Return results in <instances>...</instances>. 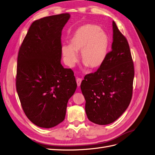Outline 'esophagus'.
<instances>
[{"instance_id": "1", "label": "esophagus", "mask_w": 155, "mask_h": 155, "mask_svg": "<svg viewBox=\"0 0 155 155\" xmlns=\"http://www.w3.org/2000/svg\"><path fill=\"white\" fill-rule=\"evenodd\" d=\"M81 81H82V79L81 78H78L76 79V83H77V85L78 87H80V85H81Z\"/></svg>"}]
</instances>
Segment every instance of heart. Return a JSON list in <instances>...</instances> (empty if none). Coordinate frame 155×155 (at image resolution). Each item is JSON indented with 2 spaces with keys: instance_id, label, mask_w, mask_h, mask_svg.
<instances>
[{
  "instance_id": "obj_1",
  "label": "heart",
  "mask_w": 155,
  "mask_h": 155,
  "mask_svg": "<svg viewBox=\"0 0 155 155\" xmlns=\"http://www.w3.org/2000/svg\"><path fill=\"white\" fill-rule=\"evenodd\" d=\"M109 38L104 31L94 24L79 28L70 40V45H63L61 52L67 65L73 67L78 60L77 52L85 66L92 68L100 67L108 54Z\"/></svg>"
}]
</instances>
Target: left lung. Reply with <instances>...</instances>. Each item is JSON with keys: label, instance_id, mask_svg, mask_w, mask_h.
<instances>
[{"label": "left lung", "instance_id": "obj_1", "mask_svg": "<svg viewBox=\"0 0 155 155\" xmlns=\"http://www.w3.org/2000/svg\"><path fill=\"white\" fill-rule=\"evenodd\" d=\"M112 25L111 51L98 70L85 76L81 84L88 119L99 125L115 121L132 97L134 66L130 46L114 21Z\"/></svg>", "mask_w": 155, "mask_h": 155}]
</instances>
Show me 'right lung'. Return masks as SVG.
Masks as SVG:
<instances>
[{
  "mask_svg": "<svg viewBox=\"0 0 155 155\" xmlns=\"http://www.w3.org/2000/svg\"><path fill=\"white\" fill-rule=\"evenodd\" d=\"M69 13L35 20L18 54L16 87L22 109L37 126L51 128L65 119L68 101L77 83L61 64V36Z\"/></svg>",
  "mask_w": 155,
  "mask_h": 155,
  "instance_id": "1",
  "label": "right lung"
}]
</instances>
